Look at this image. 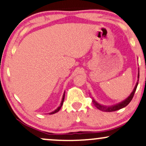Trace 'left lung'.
Returning <instances> with one entry per match:
<instances>
[{
  "instance_id": "8db88e82",
  "label": "left lung",
  "mask_w": 146,
  "mask_h": 146,
  "mask_svg": "<svg viewBox=\"0 0 146 146\" xmlns=\"http://www.w3.org/2000/svg\"><path fill=\"white\" fill-rule=\"evenodd\" d=\"M137 78H138V80H137L136 85H135L133 90H132V92L130 93V95H129L128 98L125 99L124 100H123V101H121V102H119V103L116 104L111 105V106H104L95 101V99L91 96V95H90V98L92 99V100H93L92 102H93V104H94L95 106L97 108H98L99 110H102V111H104V112H113V111H116V110H118L119 109H121V108H124V107L128 105L130 102H131L132 99L134 96V94H135V91H136L137 85H138L139 78V71H138V75H137Z\"/></svg>"
}]
</instances>
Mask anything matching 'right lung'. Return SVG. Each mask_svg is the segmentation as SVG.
Here are the masks:
<instances>
[{"mask_svg": "<svg viewBox=\"0 0 146 146\" xmlns=\"http://www.w3.org/2000/svg\"><path fill=\"white\" fill-rule=\"evenodd\" d=\"M64 97H65V91L64 92V93H63V95H62V99L61 103H60V104L59 106H58V108H57L55 110H53V111H52V112H51V113H48V114H49V115H53V114H55V113H58V112L59 111V110H60V108H61L62 106V104H63L64 100Z\"/></svg>", "mask_w": 146, "mask_h": 146, "instance_id": "add662e5", "label": "right lung"}]
</instances>
